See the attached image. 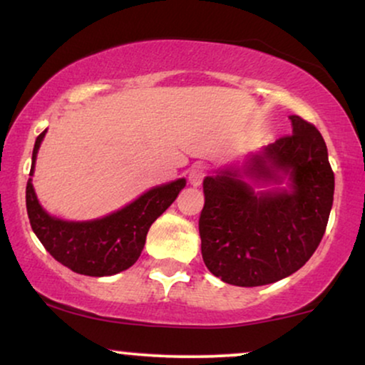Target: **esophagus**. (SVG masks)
<instances>
[{
  "label": "esophagus",
  "mask_w": 365,
  "mask_h": 365,
  "mask_svg": "<svg viewBox=\"0 0 365 365\" xmlns=\"http://www.w3.org/2000/svg\"><path fill=\"white\" fill-rule=\"evenodd\" d=\"M206 176V165L202 164H196L192 165L191 169H189V182L192 184V186H201L202 179Z\"/></svg>",
  "instance_id": "1"
}]
</instances>
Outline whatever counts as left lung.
Masks as SVG:
<instances>
[{"label":"left lung","mask_w":365,"mask_h":365,"mask_svg":"<svg viewBox=\"0 0 365 365\" xmlns=\"http://www.w3.org/2000/svg\"><path fill=\"white\" fill-rule=\"evenodd\" d=\"M283 135L246 160L202 181L201 253L212 275L236 287H259L285 278L309 262L327 228L334 202V171L315 125L290 115ZM281 183L290 190L255 192Z\"/></svg>","instance_id":"left-lung-1"}]
</instances>
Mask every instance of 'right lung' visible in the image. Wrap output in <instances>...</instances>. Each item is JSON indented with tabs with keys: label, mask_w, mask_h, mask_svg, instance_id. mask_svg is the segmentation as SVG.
Instances as JSON below:
<instances>
[{
	"label": "right lung",
	"mask_w": 365,
	"mask_h": 365,
	"mask_svg": "<svg viewBox=\"0 0 365 365\" xmlns=\"http://www.w3.org/2000/svg\"><path fill=\"white\" fill-rule=\"evenodd\" d=\"M46 130L36 137L31 171H35L38 149ZM186 179L149 189L130 205L112 215L92 221H63L50 216L26 182V211L33 233L56 262L87 277H108L130 268L140 257L150 225L173 205Z\"/></svg>",
	"instance_id": "obj_1"
}]
</instances>
